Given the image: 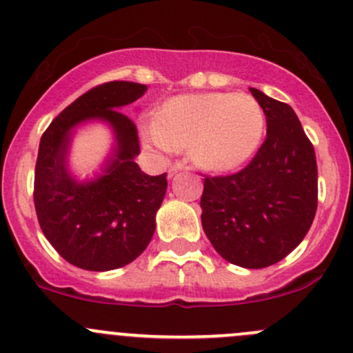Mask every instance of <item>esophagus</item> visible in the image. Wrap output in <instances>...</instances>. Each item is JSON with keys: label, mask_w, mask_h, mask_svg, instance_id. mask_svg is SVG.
Segmentation results:
<instances>
[{"label": "esophagus", "mask_w": 353, "mask_h": 353, "mask_svg": "<svg viewBox=\"0 0 353 353\" xmlns=\"http://www.w3.org/2000/svg\"><path fill=\"white\" fill-rule=\"evenodd\" d=\"M184 169H186V167H184L183 163H174V165L169 169V172H167V176L174 177L177 172H179V170H184Z\"/></svg>", "instance_id": "esophagus-1"}]
</instances>
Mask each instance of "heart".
I'll return each mask as SVG.
<instances>
[{"label":"heart","instance_id":"heart-1","mask_svg":"<svg viewBox=\"0 0 353 353\" xmlns=\"http://www.w3.org/2000/svg\"><path fill=\"white\" fill-rule=\"evenodd\" d=\"M265 128V112L254 97L208 92L163 102L141 140L155 154L188 148L203 170L229 172L256 155Z\"/></svg>","mask_w":353,"mask_h":353}]
</instances>
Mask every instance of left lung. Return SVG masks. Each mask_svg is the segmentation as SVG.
I'll return each instance as SVG.
<instances>
[{"instance_id":"left-lung-1","label":"left lung","mask_w":353,"mask_h":353,"mask_svg":"<svg viewBox=\"0 0 353 353\" xmlns=\"http://www.w3.org/2000/svg\"><path fill=\"white\" fill-rule=\"evenodd\" d=\"M266 117V140L245 169L206 177L201 225L215 251L243 268H266L294 251L318 208V165L288 104L249 88Z\"/></svg>"}]
</instances>
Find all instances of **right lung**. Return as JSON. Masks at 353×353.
Masks as SVG:
<instances>
[{
  "instance_id": "add662e5",
  "label": "right lung",
  "mask_w": 353,
  "mask_h": 353,
  "mask_svg": "<svg viewBox=\"0 0 353 353\" xmlns=\"http://www.w3.org/2000/svg\"><path fill=\"white\" fill-rule=\"evenodd\" d=\"M147 88L137 81L99 85L68 105L41 138L35 212L46 239L78 268L109 272L130 265L154 237L165 174L148 176L134 162L140 154L137 126L121 112ZM88 122L105 123L113 147L101 170L80 180L69 167V150L77 128Z\"/></svg>"
}]
</instances>
